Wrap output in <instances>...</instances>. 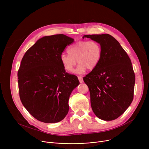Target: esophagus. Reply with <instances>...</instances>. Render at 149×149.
<instances>
[{
    "label": "esophagus",
    "instance_id": "esophagus-1",
    "mask_svg": "<svg viewBox=\"0 0 149 149\" xmlns=\"http://www.w3.org/2000/svg\"><path fill=\"white\" fill-rule=\"evenodd\" d=\"M78 79H79V82L80 83H82V82H83V79H82V78L81 77H78Z\"/></svg>",
    "mask_w": 149,
    "mask_h": 149
}]
</instances>
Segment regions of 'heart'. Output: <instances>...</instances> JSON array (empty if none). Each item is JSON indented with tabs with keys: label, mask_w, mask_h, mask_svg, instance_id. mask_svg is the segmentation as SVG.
<instances>
[{
	"label": "heart",
	"mask_w": 149,
	"mask_h": 149,
	"mask_svg": "<svg viewBox=\"0 0 149 149\" xmlns=\"http://www.w3.org/2000/svg\"><path fill=\"white\" fill-rule=\"evenodd\" d=\"M68 53H62L60 59L64 70L72 72L77 62L79 65L74 71L78 74L84 73L88 68H95L100 61L102 49L100 44L95 40H80L68 49Z\"/></svg>",
	"instance_id": "b5f03b06"
}]
</instances>
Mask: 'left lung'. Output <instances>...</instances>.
Segmentation results:
<instances>
[{
  "label": "left lung",
  "mask_w": 149,
  "mask_h": 149,
  "mask_svg": "<svg viewBox=\"0 0 149 149\" xmlns=\"http://www.w3.org/2000/svg\"><path fill=\"white\" fill-rule=\"evenodd\" d=\"M100 44L98 65L83 79L90 90L91 108L101 120L117 118L133 100L135 75L132 62L119 42L109 34L86 35Z\"/></svg>",
  "instance_id": "left-lung-1"
}]
</instances>
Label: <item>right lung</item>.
Here are the masks:
<instances>
[{"label": "right lung", "mask_w": 149, "mask_h": 149, "mask_svg": "<svg viewBox=\"0 0 149 149\" xmlns=\"http://www.w3.org/2000/svg\"><path fill=\"white\" fill-rule=\"evenodd\" d=\"M74 39L59 34L38 39L25 54L17 72L20 99L38 120L54 123L69 111L68 101L79 84L78 78L65 72L60 56Z\"/></svg>", "instance_id": "obj_1"}]
</instances>
